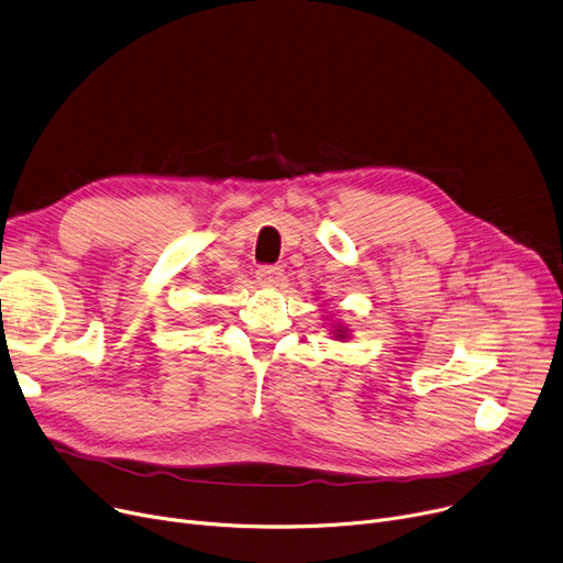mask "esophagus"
Wrapping results in <instances>:
<instances>
[{
  "label": "esophagus",
  "instance_id": "1",
  "mask_svg": "<svg viewBox=\"0 0 563 563\" xmlns=\"http://www.w3.org/2000/svg\"><path fill=\"white\" fill-rule=\"evenodd\" d=\"M282 275H284L282 265H261L258 271H256V279H258V284H263V286H275V284H279V282H282Z\"/></svg>",
  "mask_w": 563,
  "mask_h": 563
}]
</instances>
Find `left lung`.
<instances>
[{"label": "left lung", "instance_id": "obj_1", "mask_svg": "<svg viewBox=\"0 0 563 563\" xmlns=\"http://www.w3.org/2000/svg\"><path fill=\"white\" fill-rule=\"evenodd\" d=\"M336 336H339V339H343V330H339V332H336Z\"/></svg>", "mask_w": 563, "mask_h": 563}]
</instances>
